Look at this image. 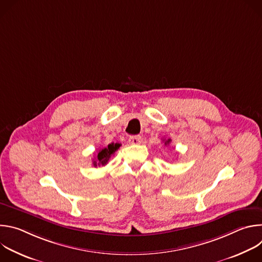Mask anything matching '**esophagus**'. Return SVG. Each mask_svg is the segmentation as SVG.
<instances>
[{"label": "esophagus", "instance_id": "1", "mask_svg": "<svg viewBox=\"0 0 262 262\" xmlns=\"http://www.w3.org/2000/svg\"><path fill=\"white\" fill-rule=\"evenodd\" d=\"M128 142H129V144H133V145H139L142 142V137L141 136H133L128 139Z\"/></svg>", "mask_w": 262, "mask_h": 262}]
</instances>
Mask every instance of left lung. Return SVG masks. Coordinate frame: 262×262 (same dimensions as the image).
<instances>
[{
	"instance_id": "8db88e82",
	"label": "left lung",
	"mask_w": 262,
	"mask_h": 262,
	"mask_svg": "<svg viewBox=\"0 0 262 262\" xmlns=\"http://www.w3.org/2000/svg\"><path fill=\"white\" fill-rule=\"evenodd\" d=\"M170 142H171V139H168V140L165 142V145H168Z\"/></svg>"
}]
</instances>
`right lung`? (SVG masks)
<instances>
[{
  "mask_svg": "<svg viewBox=\"0 0 262 262\" xmlns=\"http://www.w3.org/2000/svg\"><path fill=\"white\" fill-rule=\"evenodd\" d=\"M120 146L121 145L119 143H111L106 147L100 148L96 155V158H94L93 160V166L97 167L106 165L110 158L118 150Z\"/></svg>",
  "mask_w": 262,
  "mask_h": 262,
  "instance_id": "obj_1",
  "label": "right lung"
}]
</instances>
